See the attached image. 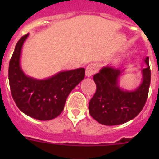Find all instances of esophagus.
<instances>
[{
    "label": "esophagus",
    "instance_id": "1",
    "mask_svg": "<svg viewBox=\"0 0 159 159\" xmlns=\"http://www.w3.org/2000/svg\"><path fill=\"white\" fill-rule=\"evenodd\" d=\"M97 70H98V67H97L96 64H90L89 65H88V67H86V76H92V75H94V74L96 72Z\"/></svg>",
    "mask_w": 159,
    "mask_h": 159
}]
</instances>
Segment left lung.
I'll use <instances>...</instances> for the list:
<instances>
[{
  "mask_svg": "<svg viewBox=\"0 0 159 159\" xmlns=\"http://www.w3.org/2000/svg\"><path fill=\"white\" fill-rule=\"evenodd\" d=\"M142 70L143 82L134 91L128 92L119 86L123 70L106 66L94 75L96 92L89 102V113L97 122L106 126L119 125L130 121L140 113L146 104L151 84L149 57Z\"/></svg>",
  "mask_w": 159,
  "mask_h": 159,
  "instance_id": "1",
  "label": "left lung"
}]
</instances>
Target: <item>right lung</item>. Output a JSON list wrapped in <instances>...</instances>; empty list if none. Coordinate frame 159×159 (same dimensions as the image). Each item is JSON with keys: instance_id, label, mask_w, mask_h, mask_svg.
Returning <instances> with one entry per match:
<instances>
[{"instance_id": "right-lung-1", "label": "right lung", "mask_w": 159, "mask_h": 159, "mask_svg": "<svg viewBox=\"0 0 159 159\" xmlns=\"http://www.w3.org/2000/svg\"><path fill=\"white\" fill-rule=\"evenodd\" d=\"M29 33L18 40L9 61L11 93L17 107L25 115L38 120H51L63 111L70 92L84 80L85 69L60 71L45 80L27 76L20 67V60Z\"/></svg>"}]
</instances>
